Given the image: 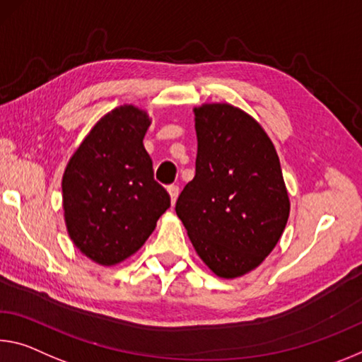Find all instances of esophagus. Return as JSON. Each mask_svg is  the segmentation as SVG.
I'll use <instances>...</instances> for the list:
<instances>
[{"label": "esophagus", "mask_w": 362, "mask_h": 362, "mask_svg": "<svg viewBox=\"0 0 362 362\" xmlns=\"http://www.w3.org/2000/svg\"><path fill=\"white\" fill-rule=\"evenodd\" d=\"M168 192H169V194H170V202H172V204H174V203L177 202V197H179V187H177V185H170V187L168 188Z\"/></svg>", "instance_id": "obj_1"}]
</instances>
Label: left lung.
<instances>
[{"label": "left lung", "instance_id": "obj_1", "mask_svg": "<svg viewBox=\"0 0 362 362\" xmlns=\"http://www.w3.org/2000/svg\"><path fill=\"white\" fill-rule=\"evenodd\" d=\"M193 112L197 174L175 212L217 277H242L271 255L288 221L280 160L266 132L242 109L212 103Z\"/></svg>", "mask_w": 362, "mask_h": 362}]
</instances>
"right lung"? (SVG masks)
Listing matches in <instances>:
<instances>
[{"mask_svg":"<svg viewBox=\"0 0 362 362\" xmlns=\"http://www.w3.org/2000/svg\"><path fill=\"white\" fill-rule=\"evenodd\" d=\"M151 119L124 105L103 116L62 175V208L74 245L101 266L139 251L170 206L143 146Z\"/></svg>","mask_w":362,"mask_h":362,"instance_id":"1","label":"right lung"}]
</instances>
